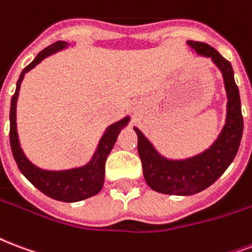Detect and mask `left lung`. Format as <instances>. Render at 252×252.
<instances>
[{"label": "left lung", "instance_id": "8db88e82", "mask_svg": "<svg viewBox=\"0 0 252 252\" xmlns=\"http://www.w3.org/2000/svg\"><path fill=\"white\" fill-rule=\"evenodd\" d=\"M190 47L203 57H210L223 74L227 92V119L220 137L206 152L188 160L170 161L157 153L137 128V151L145 181L151 189L170 195H190L214 184L237 156L243 133L239 90L234 80L231 63L216 49L202 42L189 41Z\"/></svg>", "mask_w": 252, "mask_h": 252}]
</instances>
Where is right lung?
<instances>
[{"label": "right lung", "instance_id": "obj_1", "mask_svg": "<svg viewBox=\"0 0 252 252\" xmlns=\"http://www.w3.org/2000/svg\"><path fill=\"white\" fill-rule=\"evenodd\" d=\"M66 45V42L59 41L54 45H50L45 50H42L41 53L36 55L35 59L29 66L25 67L24 71L19 75V79L17 82V90L11 97L10 105V147L13 157L18 165V169L36 189H39L43 194L50 198L57 199V201L76 202V201L90 198L92 195L97 194L101 190L103 182H104L105 160L108 157L109 152L112 151L120 130L124 128V126H126L129 119H123L122 122L109 126L104 136L101 137L99 148H97L92 161L83 168L71 169V170H64V172H47V170H42V169L34 166L25 157L21 151V147H19L17 126H15V104H17V99H18L21 82L28 71H30L32 67H35L38 63L42 62L46 57H49L58 50L63 49Z\"/></svg>", "mask_w": 252, "mask_h": 252}]
</instances>
